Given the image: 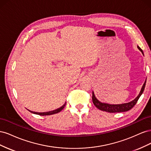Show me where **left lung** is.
<instances>
[{
  "label": "left lung",
  "instance_id": "obj_1",
  "mask_svg": "<svg viewBox=\"0 0 151 151\" xmlns=\"http://www.w3.org/2000/svg\"><path fill=\"white\" fill-rule=\"evenodd\" d=\"M137 48L144 55V52L142 51V50L139 46H137ZM145 83H146V80L145 81V83H144L142 87L139 95L130 102L122 103V104H108L106 103H102L101 101H99V100L96 98L93 91V97H92L93 102L94 104V106L101 111H106L109 113H118V112L127 111L133 108L135 106V104L137 103V102L138 99L140 97V96L144 92V90L145 86Z\"/></svg>",
  "mask_w": 151,
  "mask_h": 151
}]
</instances>
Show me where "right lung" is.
<instances>
[{
  "label": "right lung",
  "instance_id": "add662e5",
  "mask_svg": "<svg viewBox=\"0 0 151 151\" xmlns=\"http://www.w3.org/2000/svg\"><path fill=\"white\" fill-rule=\"evenodd\" d=\"M66 104V103L62 105V106L59 108L57 109H55V110H53V111H47V112H42V113H39V112H35V111H30L29 110L31 113H33V114H36V115H41V116H46V115H53V114H56V113H58L60 111H61L62 109H63V108H64V106H65Z\"/></svg>",
  "mask_w": 151,
  "mask_h": 151
}]
</instances>
